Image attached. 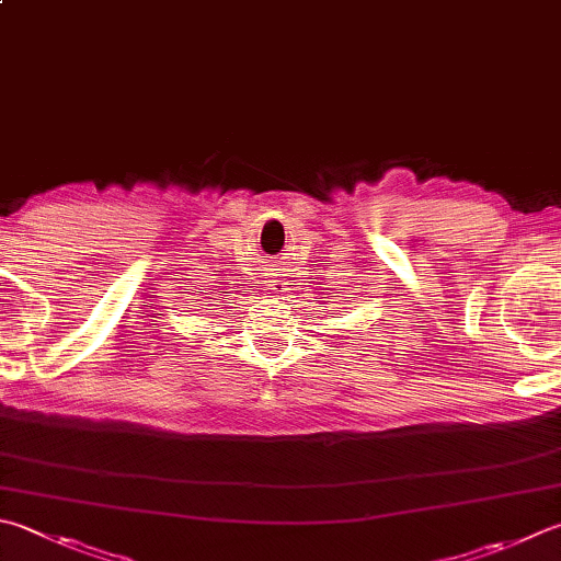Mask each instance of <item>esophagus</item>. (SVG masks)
<instances>
[{"mask_svg": "<svg viewBox=\"0 0 561 561\" xmlns=\"http://www.w3.org/2000/svg\"><path fill=\"white\" fill-rule=\"evenodd\" d=\"M268 285H271V290H276V293L288 290V280H285V278H271Z\"/></svg>", "mask_w": 561, "mask_h": 561, "instance_id": "esophagus-1", "label": "esophagus"}]
</instances>
